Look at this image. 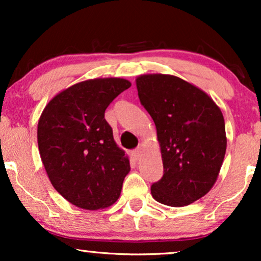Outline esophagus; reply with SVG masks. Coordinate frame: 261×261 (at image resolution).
Listing matches in <instances>:
<instances>
[{"instance_id": "obj_1", "label": "esophagus", "mask_w": 261, "mask_h": 261, "mask_svg": "<svg viewBox=\"0 0 261 261\" xmlns=\"http://www.w3.org/2000/svg\"><path fill=\"white\" fill-rule=\"evenodd\" d=\"M141 153H142V149H141L140 147H138V148H135L133 152H132V154H133V156H134V159H135V160H138L139 158H140Z\"/></svg>"}]
</instances>
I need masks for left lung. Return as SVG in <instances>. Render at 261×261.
I'll return each mask as SVG.
<instances>
[{
  "label": "left lung",
  "mask_w": 261,
  "mask_h": 261,
  "mask_svg": "<svg viewBox=\"0 0 261 261\" xmlns=\"http://www.w3.org/2000/svg\"><path fill=\"white\" fill-rule=\"evenodd\" d=\"M137 88L162 149L164 174L152 184L153 198L170 206L190 204L209 192L222 166V113L204 91L171 74H144Z\"/></svg>",
  "instance_id": "left-lung-1"
}]
</instances>
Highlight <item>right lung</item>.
<instances>
[{
    "instance_id": "right-lung-1",
    "label": "right lung",
    "mask_w": 261,
    "mask_h": 261,
    "mask_svg": "<svg viewBox=\"0 0 261 261\" xmlns=\"http://www.w3.org/2000/svg\"><path fill=\"white\" fill-rule=\"evenodd\" d=\"M130 87L122 78L81 82L55 96L38 123V146L53 188L78 208L97 210L120 197L129 160L105 119Z\"/></svg>"
}]
</instances>
